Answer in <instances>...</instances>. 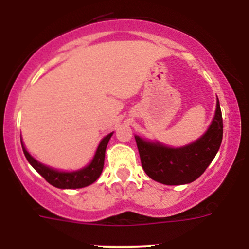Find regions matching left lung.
I'll use <instances>...</instances> for the list:
<instances>
[{
	"label": "left lung",
	"instance_id": "1",
	"mask_svg": "<svg viewBox=\"0 0 249 249\" xmlns=\"http://www.w3.org/2000/svg\"><path fill=\"white\" fill-rule=\"evenodd\" d=\"M222 127L221 108L216 97L215 113L207 131L190 144L172 147L158 141L134 136L145 173L164 185H185L194 181L218 153L222 142Z\"/></svg>",
	"mask_w": 249,
	"mask_h": 249
}]
</instances>
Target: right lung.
<instances>
[{
  "label": "right lung",
  "mask_w": 249,
  "mask_h": 249,
  "mask_svg": "<svg viewBox=\"0 0 249 249\" xmlns=\"http://www.w3.org/2000/svg\"><path fill=\"white\" fill-rule=\"evenodd\" d=\"M113 132L108 133L104 138L99 142L98 147H97L95 156L87 166L78 168L76 171H62L57 170L48 165L38 161L36 158H34L31 154L28 152L25 148L23 141L21 138L22 148L27 160L29 164L38 172L41 176L49 182L50 185L62 190H73V188H83L89 185L93 184L97 179L101 177L103 167H104V159H105V151L108 144V141L112 137Z\"/></svg>",
  "instance_id": "right-lung-1"
}]
</instances>
